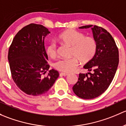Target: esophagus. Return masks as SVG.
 I'll use <instances>...</instances> for the list:
<instances>
[{
	"instance_id": "obj_1",
	"label": "esophagus",
	"mask_w": 126,
	"mask_h": 126,
	"mask_svg": "<svg viewBox=\"0 0 126 126\" xmlns=\"http://www.w3.org/2000/svg\"><path fill=\"white\" fill-rule=\"evenodd\" d=\"M68 75V73H60V76H67Z\"/></svg>"
}]
</instances>
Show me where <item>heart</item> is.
<instances>
[{"mask_svg":"<svg viewBox=\"0 0 126 126\" xmlns=\"http://www.w3.org/2000/svg\"><path fill=\"white\" fill-rule=\"evenodd\" d=\"M61 42L72 47L71 56L72 58L61 59L54 63L56 69L65 73H71L76 70L79 61L82 63H87L94 57L97 50V42L92 36H85L81 32L73 29L63 31L58 36ZM48 56L54 58L57 54V47L51 42L46 48Z\"/></svg>","mask_w":126,"mask_h":126,"instance_id":"b5f03b06","label":"heart"}]
</instances>
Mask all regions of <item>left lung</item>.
Here are the masks:
<instances>
[{
	"label": "left lung",
	"mask_w": 126,
	"mask_h": 126,
	"mask_svg": "<svg viewBox=\"0 0 126 126\" xmlns=\"http://www.w3.org/2000/svg\"><path fill=\"white\" fill-rule=\"evenodd\" d=\"M90 27L97 42V50L94 57L84 68L92 73H79L78 81L73 87L75 94L85 99L96 98L108 89L119 63L118 48L111 35L96 25H85L79 28Z\"/></svg>",
	"instance_id": "8db88e82"
}]
</instances>
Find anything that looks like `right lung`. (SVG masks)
I'll use <instances>...</instances> for the list:
<instances>
[{
    "mask_svg": "<svg viewBox=\"0 0 126 126\" xmlns=\"http://www.w3.org/2000/svg\"><path fill=\"white\" fill-rule=\"evenodd\" d=\"M49 33L42 25L30 24L19 31L9 48L8 59L13 79L28 95L47 92L59 75L57 70H49L44 46V38ZM47 71L49 73L44 76Z\"/></svg>",
    "mask_w": 126,
    "mask_h": 126,
    "instance_id": "1",
    "label": "right lung"
}]
</instances>
